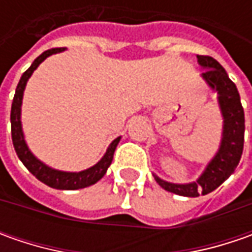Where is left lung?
Returning a JSON list of instances; mask_svg holds the SVG:
<instances>
[{
  "instance_id": "1",
  "label": "left lung",
  "mask_w": 252,
  "mask_h": 252,
  "mask_svg": "<svg viewBox=\"0 0 252 252\" xmlns=\"http://www.w3.org/2000/svg\"><path fill=\"white\" fill-rule=\"evenodd\" d=\"M198 63L206 68L202 77L208 85L218 92L219 105L223 115V137L220 149L208 164L203 174L190 184H171L154 175L157 184L168 192L181 196L196 198L219 188L237 168L244 147V109L240 101L236 84L228 78L226 70L210 56H196Z\"/></svg>"
}]
</instances>
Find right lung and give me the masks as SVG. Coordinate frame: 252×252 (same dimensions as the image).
<instances>
[{"instance_id": "obj_1", "label": "right lung", "mask_w": 252, "mask_h": 252, "mask_svg": "<svg viewBox=\"0 0 252 252\" xmlns=\"http://www.w3.org/2000/svg\"><path fill=\"white\" fill-rule=\"evenodd\" d=\"M64 47H57V49H50L40 54L32 65L22 74L12 101V108H11V134H12V143H14L15 151L19 157V160L24 162V165L32 172L36 178L40 182L46 184L47 187L54 189H67V190H74V189L87 188L90 185H94L106 174V169L111 165L113 160V153L121 140V137L115 139L112 141L111 146L105 153V156L98 161L94 167L88 169H84L80 172H64L59 169H53L47 167L40 160H37L31 150L26 146V141L24 139V131H22V123H21V106H22V98H24V91L28 80L31 75L39 67V64L46 60L49 56L63 52Z\"/></svg>"}]
</instances>
